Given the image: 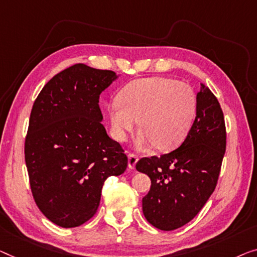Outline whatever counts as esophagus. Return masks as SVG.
<instances>
[{
  "mask_svg": "<svg viewBox=\"0 0 257 257\" xmlns=\"http://www.w3.org/2000/svg\"><path fill=\"white\" fill-rule=\"evenodd\" d=\"M137 162H139V156L135 155V153H130L128 156V167L130 170H134V168H135Z\"/></svg>",
  "mask_w": 257,
  "mask_h": 257,
  "instance_id": "obj_1",
  "label": "esophagus"
}]
</instances>
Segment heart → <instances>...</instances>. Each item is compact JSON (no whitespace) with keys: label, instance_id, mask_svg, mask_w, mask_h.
<instances>
[{"label":"heart","instance_id":"b5f03b06","mask_svg":"<svg viewBox=\"0 0 257 257\" xmlns=\"http://www.w3.org/2000/svg\"><path fill=\"white\" fill-rule=\"evenodd\" d=\"M120 100L108 105L113 136L124 141L139 124L143 129L137 139L140 148L170 150L188 135L196 115L197 99L186 83L166 77L141 78L121 90Z\"/></svg>","mask_w":257,"mask_h":257}]
</instances>
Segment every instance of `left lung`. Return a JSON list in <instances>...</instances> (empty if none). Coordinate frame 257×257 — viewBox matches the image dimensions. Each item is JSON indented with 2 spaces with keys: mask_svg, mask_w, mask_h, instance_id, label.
Segmentation results:
<instances>
[{
  "mask_svg": "<svg viewBox=\"0 0 257 257\" xmlns=\"http://www.w3.org/2000/svg\"><path fill=\"white\" fill-rule=\"evenodd\" d=\"M196 117L178 149L140 159L136 170L151 188L142 200L147 220L162 231L183 226L201 211L217 186L226 150L224 114L217 98L201 84Z\"/></svg>",
  "mask_w": 257,
  "mask_h": 257,
  "instance_id": "obj_1",
  "label": "left lung"
}]
</instances>
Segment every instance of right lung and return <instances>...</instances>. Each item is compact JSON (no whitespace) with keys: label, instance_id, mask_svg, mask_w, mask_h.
Instances as JSON below:
<instances>
[{"label":"right lung","instance_id":"1","mask_svg":"<svg viewBox=\"0 0 257 257\" xmlns=\"http://www.w3.org/2000/svg\"><path fill=\"white\" fill-rule=\"evenodd\" d=\"M116 78L114 71L74 64L46 84L31 110L24 148L31 190L40 211L61 227L93 217L105 180L128 166L99 107Z\"/></svg>","mask_w":257,"mask_h":257}]
</instances>
